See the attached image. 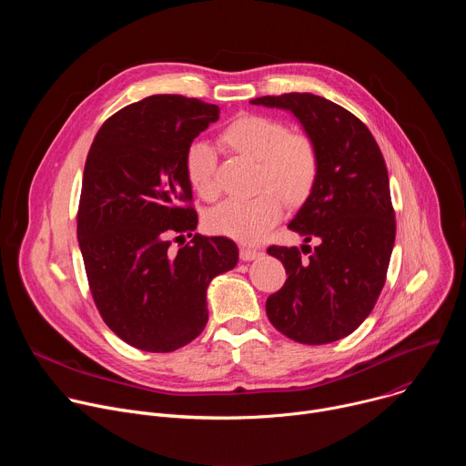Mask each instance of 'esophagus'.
I'll return each instance as SVG.
<instances>
[{"instance_id": "esophagus-1", "label": "esophagus", "mask_w": 466, "mask_h": 466, "mask_svg": "<svg viewBox=\"0 0 466 466\" xmlns=\"http://www.w3.org/2000/svg\"><path fill=\"white\" fill-rule=\"evenodd\" d=\"M261 252L258 248H252V247H241L239 248V258L243 261H250V259H256Z\"/></svg>"}]
</instances>
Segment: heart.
Segmentation results:
<instances>
[{"label":"heart","instance_id":"heart-1","mask_svg":"<svg viewBox=\"0 0 466 466\" xmlns=\"http://www.w3.org/2000/svg\"><path fill=\"white\" fill-rule=\"evenodd\" d=\"M223 140L238 153L256 160L258 191L252 197H230L207 214V227L238 241H259L284 216L286 201L300 205L309 197L319 177V151L302 132H289L282 121L247 114L234 119ZM216 151L205 140L187 146L184 157L186 177L203 198L219 191L216 180Z\"/></svg>","mask_w":466,"mask_h":466}]
</instances>
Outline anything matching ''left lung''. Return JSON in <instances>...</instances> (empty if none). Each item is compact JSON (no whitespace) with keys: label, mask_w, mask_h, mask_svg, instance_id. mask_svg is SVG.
Listing matches in <instances>:
<instances>
[{"label":"left lung","mask_w":466,"mask_h":466,"mask_svg":"<svg viewBox=\"0 0 466 466\" xmlns=\"http://www.w3.org/2000/svg\"><path fill=\"white\" fill-rule=\"evenodd\" d=\"M289 110L319 151V177L289 230L317 247L271 245L288 280L265 309L284 336L304 345L347 338L369 317L385 284L396 221L383 155L367 125L347 108L313 94L250 101Z\"/></svg>","instance_id":"8db88e82"}]
</instances>
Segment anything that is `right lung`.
Instances as JSON below:
<instances>
[{
	"mask_svg": "<svg viewBox=\"0 0 466 466\" xmlns=\"http://www.w3.org/2000/svg\"><path fill=\"white\" fill-rule=\"evenodd\" d=\"M218 119V105L151 96L110 116L88 151L79 247L103 320L135 349L173 352L191 343L208 322V284L238 263L232 239L191 234L197 212L184 157ZM177 233L192 241L171 251Z\"/></svg>",
	"mask_w": 466,
	"mask_h": 466,
	"instance_id": "obj_1",
	"label": "right lung"
}]
</instances>
